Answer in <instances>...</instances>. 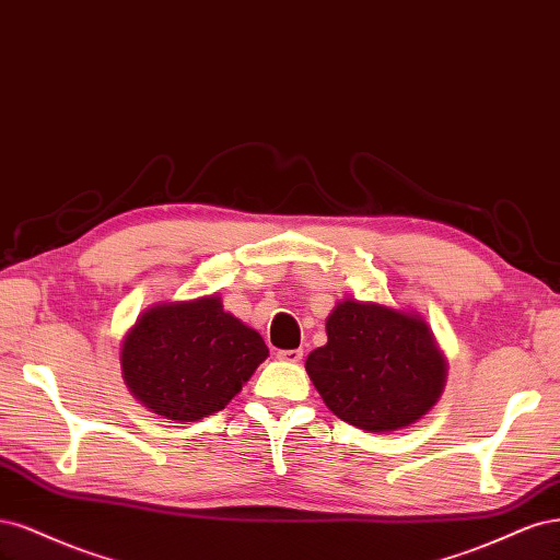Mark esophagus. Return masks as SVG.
<instances>
[{
    "instance_id": "34e87169",
    "label": "esophagus",
    "mask_w": 560,
    "mask_h": 560,
    "mask_svg": "<svg viewBox=\"0 0 560 560\" xmlns=\"http://www.w3.org/2000/svg\"><path fill=\"white\" fill-rule=\"evenodd\" d=\"M302 349H283V351H277V358L283 360V363H300L302 360Z\"/></svg>"
}]
</instances>
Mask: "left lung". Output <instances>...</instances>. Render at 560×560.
Here are the masks:
<instances>
[{"mask_svg":"<svg viewBox=\"0 0 560 560\" xmlns=\"http://www.w3.org/2000/svg\"><path fill=\"white\" fill-rule=\"evenodd\" d=\"M328 345L304 363L328 409L360 430L421 421L446 386V355L419 312L345 298L326 320Z\"/></svg>","mask_w":560,"mask_h":560,"instance_id":"8db88e82","label":"left lung"}]
</instances>
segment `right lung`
I'll return each mask as SVG.
<instances>
[{
  "mask_svg": "<svg viewBox=\"0 0 560 560\" xmlns=\"http://www.w3.org/2000/svg\"><path fill=\"white\" fill-rule=\"evenodd\" d=\"M269 355L262 337L223 310L221 295L158 302L120 345L122 382L149 411L192 423L225 409Z\"/></svg>",
  "mask_w": 560,
  "mask_h": 560,
  "instance_id": "1",
  "label": "right lung"
}]
</instances>
